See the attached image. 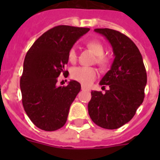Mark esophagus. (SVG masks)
<instances>
[{"label":"esophagus","mask_w":160,"mask_h":160,"mask_svg":"<svg viewBox=\"0 0 160 160\" xmlns=\"http://www.w3.org/2000/svg\"><path fill=\"white\" fill-rule=\"evenodd\" d=\"M81 90H89V89H88V88H86L85 87V86H84V85H82V86H81Z\"/></svg>","instance_id":"1"}]
</instances>
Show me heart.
Returning <instances> with one entry per match:
<instances>
[{"instance_id":"heart-1","label":"heart","mask_w":160,"mask_h":160,"mask_svg":"<svg viewBox=\"0 0 160 160\" xmlns=\"http://www.w3.org/2000/svg\"><path fill=\"white\" fill-rule=\"evenodd\" d=\"M88 48L90 49L92 52L95 54L96 57V62L101 67H106L109 64V60L106 57L104 56L105 55V46L100 41H90L87 42ZM68 59L70 62H75L77 59V53L75 47H71L68 52ZM71 76L74 80H77L78 82L81 83L85 86H90L96 78L98 77V71L95 68L92 67H76L73 69L71 71Z\"/></svg>"}]
</instances>
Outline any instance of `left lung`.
<instances>
[{"mask_svg":"<svg viewBox=\"0 0 160 160\" xmlns=\"http://www.w3.org/2000/svg\"><path fill=\"white\" fill-rule=\"evenodd\" d=\"M95 31L109 41L114 60L100 82V85H109V89L104 94L91 91L88 111L98 126L115 129L128 123L144 101L146 70L139 49L128 36L108 28Z\"/></svg>","mask_w":160,"mask_h":160,"instance_id":"1","label":"left lung"}]
</instances>
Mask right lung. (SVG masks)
<instances>
[{"label": "right lung", "instance_id": "1", "mask_svg": "<svg viewBox=\"0 0 160 160\" xmlns=\"http://www.w3.org/2000/svg\"><path fill=\"white\" fill-rule=\"evenodd\" d=\"M89 28L57 26L40 36L27 51L20 80L22 105L39 129L54 131L65 125L70 107L80 90V84L70 80L58 86L60 74L65 75L68 52Z\"/></svg>", "mask_w": 160, "mask_h": 160}]
</instances>
